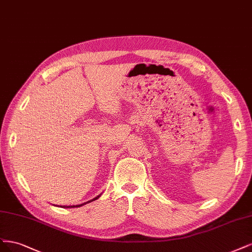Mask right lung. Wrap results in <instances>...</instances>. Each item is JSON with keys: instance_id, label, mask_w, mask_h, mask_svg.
Wrapping results in <instances>:
<instances>
[{"instance_id": "add662e5", "label": "right lung", "mask_w": 252, "mask_h": 252, "mask_svg": "<svg viewBox=\"0 0 252 252\" xmlns=\"http://www.w3.org/2000/svg\"><path fill=\"white\" fill-rule=\"evenodd\" d=\"M100 197V194L99 196H97V197H95L94 199H92V200H90V201H88V202H86V203H83V204H79V205H72V206H63V208H73V207H80V206H83V205H85V204H87V203H90V202H92V201H94V200H97Z\"/></svg>"}]
</instances>
